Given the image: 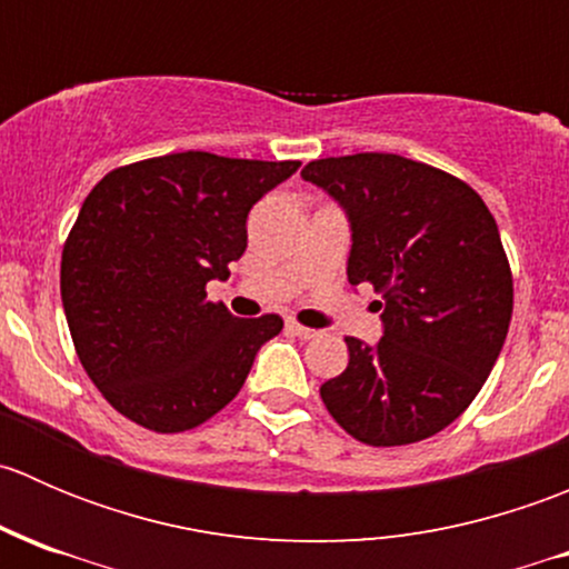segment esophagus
I'll return each mask as SVG.
<instances>
[{
    "label": "esophagus",
    "instance_id": "esophagus-1",
    "mask_svg": "<svg viewBox=\"0 0 569 569\" xmlns=\"http://www.w3.org/2000/svg\"><path fill=\"white\" fill-rule=\"evenodd\" d=\"M286 327H289L291 336L302 338V341H311V338H317V336H319L317 330H311V327H302L300 321H289V325H286Z\"/></svg>",
    "mask_w": 569,
    "mask_h": 569
}]
</instances>
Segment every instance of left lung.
Masks as SVG:
<instances>
[{
	"label": "left lung",
	"mask_w": 569,
	"mask_h": 569,
	"mask_svg": "<svg viewBox=\"0 0 569 569\" xmlns=\"http://www.w3.org/2000/svg\"><path fill=\"white\" fill-rule=\"evenodd\" d=\"M302 178L352 226L349 283L382 302L380 343L347 338L349 363L319 388L355 440L407 446L468 410L512 321V269L496 217L462 178L399 153L308 162Z\"/></svg>",
	"instance_id": "left-lung-1"
}]
</instances>
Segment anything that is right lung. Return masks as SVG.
I'll return each mask as SVG.
<instances>
[{
	"label": "right lung",
	"instance_id": "right-lung-1",
	"mask_svg": "<svg viewBox=\"0 0 569 569\" xmlns=\"http://www.w3.org/2000/svg\"><path fill=\"white\" fill-rule=\"evenodd\" d=\"M300 162L206 151L142 159L90 189L62 248L60 295L84 371L129 421L173 435L220 412L278 313L239 319L206 297L248 248V214Z\"/></svg>",
	"mask_w": 569,
	"mask_h": 569
}]
</instances>
